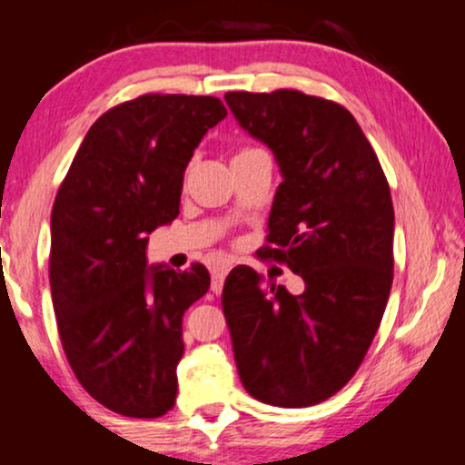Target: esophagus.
Instances as JSON below:
<instances>
[{
    "instance_id": "34e87169",
    "label": "esophagus",
    "mask_w": 465,
    "mask_h": 465,
    "mask_svg": "<svg viewBox=\"0 0 465 465\" xmlns=\"http://www.w3.org/2000/svg\"><path fill=\"white\" fill-rule=\"evenodd\" d=\"M229 269H232V264H218L214 271H212V292H223V284H225V277L229 273Z\"/></svg>"
}]
</instances>
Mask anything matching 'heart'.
Returning a JSON list of instances; mask_svg holds the SVG:
<instances>
[{"instance_id":"obj_1","label":"heart","mask_w":465,"mask_h":465,"mask_svg":"<svg viewBox=\"0 0 465 465\" xmlns=\"http://www.w3.org/2000/svg\"><path fill=\"white\" fill-rule=\"evenodd\" d=\"M244 151H251V148H244ZM244 151H240V153H244Z\"/></svg>"}]
</instances>
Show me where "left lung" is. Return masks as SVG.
<instances>
[{
	"mask_svg": "<svg viewBox=\"0 0 465 465\" xmlns=\"http://www.w3.org/2000/svg\"><path fill=\"white\" fill-rule=\"evenodd\" d=\"M244 131L275 154V192L260 258L286 264L302 295L236 266L223 312L242 385L273 407H312L354 376L393 282V203L381 162L345 106L297 89L229 92Z\"/></svg>",
	"mask_w": 465,
	"mask_h": 465,
	"instance_id": "8db88e82",
	"label": "left lung"
}]
</instances>
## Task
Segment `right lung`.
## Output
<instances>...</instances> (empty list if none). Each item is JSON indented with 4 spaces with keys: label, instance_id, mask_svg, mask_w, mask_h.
<instances>
[{
    "label": "right lung",
    "instance_id": "1",
    "mask_svg": "<svg viewBox=\"0 0 465 465\" xmlns=\"http://www.w3.org/2000/svg\"><path fill=\"white\" fill-rule=\"evenodd\" d=\"M225 115L212 95L146 94L114 106L84 135L52 207L63 350L84 391L126 418L174 407L181 323L210 273L199 262L148 269V233L177 218L192 153Z\"/></svg>",
    "mask_w": 465,
    "mask_h": 465
}]
</instances>
